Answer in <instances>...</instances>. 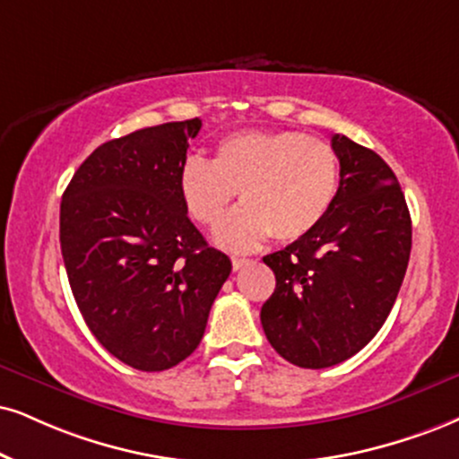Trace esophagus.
<instances>
[{"label":"esophagus","mask_w":459,"mask_h":459,"mask_svg":"<svg viewBox=\"0 0 459 459\" xmlns=\"http://www.w3.org/2000/svg\"><path fill=\"white\" fill-rule=\"evenodd\" d=\"M251 264H253L251 259H247V257H231V265H234V270H242Z\"/></svg>","instance_id":"34e87169"}]
</instances>
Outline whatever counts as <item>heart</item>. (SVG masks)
<instances>
[{"instance_id":"b5f03b06","label":"heart","mask_w":459,"mask_h":459,"mask_svg":"<svg viewBox=\"0 0 459 459\" xmlns=\"http://www.w3.org/2000/svg\"><path fill=\"white\" fill-rule=\"evenodd\" d=\"M341 161L327 140L291 129H245L214 144L212 161L189 157L178 194L189 217L212 228L240 191L238 211L217 228V242L248 251L270 234L279 242L308 236L332 211Z\"/></svg>"}]
</instances>
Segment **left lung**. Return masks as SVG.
Returning a JSON list of instances; mask_svg holds the SVG:
<instances>
[{"instance_id": "obj_1", "label": "left lung", "mask_w": 459, "mask_h": 459, "mask_svg": "<svg viewBox=\"0 0 459 459\" xmlns=\"http://www.w3.org/2000/svg\"><path fill=\"white\" fill-rule=\"evenodd\" d=\"M341 186L308 236L264 257L276 276L262 307L265 338L299 368H330L366 347L398 298L411 257V214L375 151L333 134Z\"/></svg>"}]
</instances>
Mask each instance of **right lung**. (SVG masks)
Listing matches in <instances>:
<instances>
[{
    "mask_svg": "<svg viewBox=\"0 0 459 459\" xmlns=\"http://www.w3.org/2000/svg\"><path fill=\"white\" fill-rule=\"evenodd\" d=\"M200 127L189 118L108 140L74 172L61 200L74 299L101 347L135 370H168L194 353L231 273L178 194Z\"/></svg>",
    "mask_w": 459,
    "mask_h": 459,
    "instance_id": "add662e5",
    "label": "right lung"
}]
</instances>
